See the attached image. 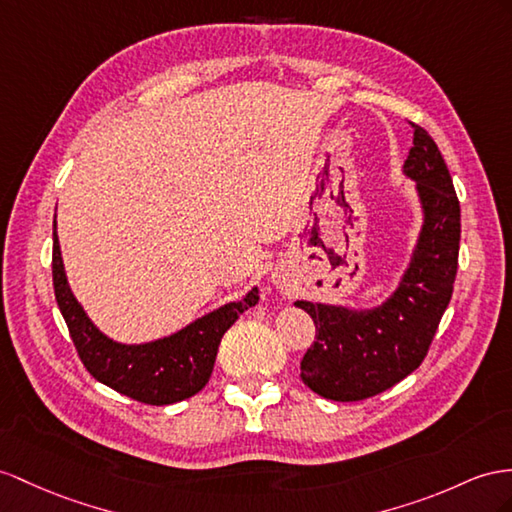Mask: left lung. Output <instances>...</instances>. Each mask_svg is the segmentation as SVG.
<instances>
[{"instance_id":"obj_1","label":"left lung","mask_w":512,"mask_h":512,"mask_svg":"<svg viewBox=\"0 0 512 512\" xmlns=\"http://www.w3.org/2000/svg\"><path fill=\"white\" fill-rule=\"evenodd\" d=\"M404 175L417 183L424 227L398 290L381 307L363 311L294 303L316 324V339L300 361V378L322 398H372L417 370L452 298L461 205L439 147L419 125H413Z\"/></svg>"}]
</instances>
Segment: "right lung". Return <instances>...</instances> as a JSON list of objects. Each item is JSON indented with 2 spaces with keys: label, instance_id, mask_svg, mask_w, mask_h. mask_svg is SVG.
I'll return each instance as SVG.
<instances>
[{
  "label": "right lung",
  "instance_id": "obj_1",
  "mask_svg": "<svg viewBox=\"0 0 512 512\" xmlns=\"http://www.w3.org/2000/svg\"><path fill=\"white\" fill-rule=\"evenodd\" d=\"M51 272H54L58 307L84 368L99 383L131 400L153 406L181 402L199 393L212 376L222 335L240 318V313L257 305L259 300L257 287H253L238 303L222 305L175 335L155 339L149 344L127 346L103 335L75 300L67 274H64L56 229Z\"/></svg>",
  "mask_w": 512,
  "mask_h": 512
}]
</instances>
